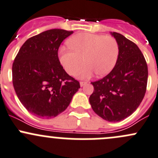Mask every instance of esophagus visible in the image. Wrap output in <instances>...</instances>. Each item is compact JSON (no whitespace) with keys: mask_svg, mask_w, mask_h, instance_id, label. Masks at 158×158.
Masks as SVG:
<instances>
[{"mask_svg":"<svg viewBox=\"0 0 158 158\" xmlns=\"http://www.w3.org/2000/svg\"><path fill=\"white\" fill-rule=\"evenodd\" d=\"M85 84H87V82H80V85H81V86H84V85H85Z\"/></svg>","mask_w":158,"mask_h":158,"instance_id":"1","label":"esophagus"}]
</instances>
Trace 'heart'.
I'll list each match as a JSON object with an SVG mask.
<instances>
[{
	"label": "heart",
	"mask_w": 158,
	"mask_h": 158,
	"mask_svg": "<svg viewBox=\"0 0 158 158\" xmlns=\"http://www.w3.org/2000/svg\"><path fill=\"white\" fill-rule=\"evenodd\" d=\"M67 44L68 48L60 49L59 56L62 66L70 76H75L84 63L86 66L78 74L81 79H89L95 73L105 76L115 66L119 46L112 36L79 33L70 37Z\"/></svg>",
	"instance_id": "b5f03b06"
}]
</instances>
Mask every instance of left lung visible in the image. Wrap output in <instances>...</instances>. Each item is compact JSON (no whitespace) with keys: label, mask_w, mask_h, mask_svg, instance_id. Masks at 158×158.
<instances>
[{"label":"left lung","mask_w":158,"mask_h":158,"mask_svg":"<svg viewBox=\"0 0 158 158\" xmlns=\"http://www.w3.org/2000/svg\"><path fill=\"white\" fill-rule=\"evenodd\" d=\"M111 33L118 44V58L107 76L91 82L94 91L89 102L98 116L117 122L130 116L142 102L148 70L144 55L135 43L118 33Z\"/></svg>","instance_id":"1"}]
</instances>
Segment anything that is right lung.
I'll use <instances>...</instances> for the list:
<instances>
[{"instance_id": "1", "label": "right lung", "mask_w": 158, "mask_h": 158, "mask_svg": "<svg viewBox=\"0 0 158 158\" xmlns=\"http://www.w3.org/2000/svg\"><path fill=\"white\" fill-rule=\"evenodd\" d=\"M73 31L52 29L29 38L16 56L12 79L19 100L31 114L56 117L69 106L80 88L60 64L58 49Z\"/></svg>"}]
</instances>
